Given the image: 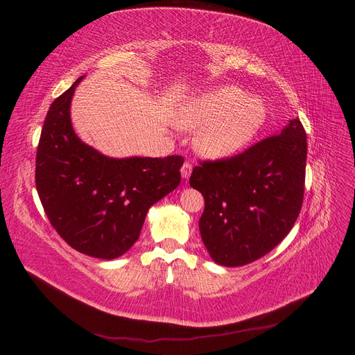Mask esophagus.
Wrapping results in <instances>:
<instances>
[{
	"mask_svg": "<svg viewBox=\"0 0 355 355\" xmlns=\"http://www.w3.org/2000/svg\"><path fill=\"white\" fill-rule=\"evenodd\" d=\"M180 173L185 179L189 178V175L192 173V164L189 163V161H185L184 166H182V168H180Z\"/></svg>",
	"mask_w": 355,
	"mask_h": 355,
	"instance_id": "obj_1",
	"label": "esophagus"
}]
</instances>
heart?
<instances>
[{"label":"heart","instance_id":"obj_1","mask_svg":"<svg viewBox=\"0 0 355 355\" xmlns=\"http://www.w3.org/2000/svg\"><path fill=\"white\" fill-rule=\"evenodd\" d=\"M265 121L261 101L245 98L232 85L204 93L179 112L178 123L198 132L197 151L207 157H225L239 151Z\"/></svg>","mask_w":355,"mask_h":355}]
</instances>
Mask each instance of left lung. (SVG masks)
I'll use <instances>...</instances> for the list:
<instances>
[{"mask_svg": "<svg viewBox=\"0 0 355 355\" xmlns=\"http://www.w3.org/2000/svg\"><path fill=\"white\" fill-rule=\"evenodd\" d=\"M305 167L299 120L237 155L200 161L189 185L204 197L198 227L214 262L243 266L283 241L302 209Z\"/></svg>", "mask_w": 355, "mask_h": 355, "instance_id": "8db88e82", "label": "left lung"}]
</instances>
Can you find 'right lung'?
Here are the masks:
<instances>
[{
	"label": "right lung",
	"instance_id": "1",
	"mask_svg": "<svg viewBox=\"0 0 355 355\" xmlns=\"http://www.w3.org/2000/svg\"><path fill=\"white\" fill-rule=\"evenodd\" d=\"M80 77L53 101L37 148L35 185L51 227L99 259L124 254L148 209L180 184L184 157L108 158L75 136L69 106Z\"/></svg>",
	"mask_w": 355,
	"mask_h": 355
}]
</instances>
